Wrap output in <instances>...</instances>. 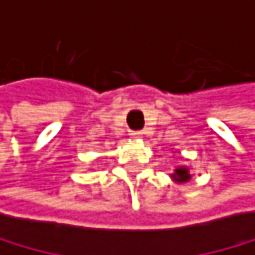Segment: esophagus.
I'll use <instances>...</instances> for the list:
<instances>
[{
    "instance_id": "obj_1",
    "label": "esophagus",
    "mask_w": 255,
    "mask_h": 255,
    "mask_svg": "<svg viewBox=\"0 0 255 255\" xmlns=\"http://www.w3.org/2000/svg\"><path fill=\"white\" fill-rule=\"evenodd\" d=\"M130 135L134 137V138H140L143 135V132L141 130H130Z\"/></svg>"
}]
</instances>
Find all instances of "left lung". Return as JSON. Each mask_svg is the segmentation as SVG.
<instances>
[{
	"mask_svg": "<svg viewBox=\"0 0 255 255\" xmlns=\"http://www.w3.org/2000/svg\"><path fill=\"white\" fill-rule=\"evenodd\" d=\"M173 177L177 179L179 182H185V181H188V179H190V174H188L187 168H177L176 173L173 174Z\"/></svg>",
	"mask_w": 255,
	"mask_h": 255,
	"instance_id": "obj_1",
	"label": "left lung"
}]
</instances>
